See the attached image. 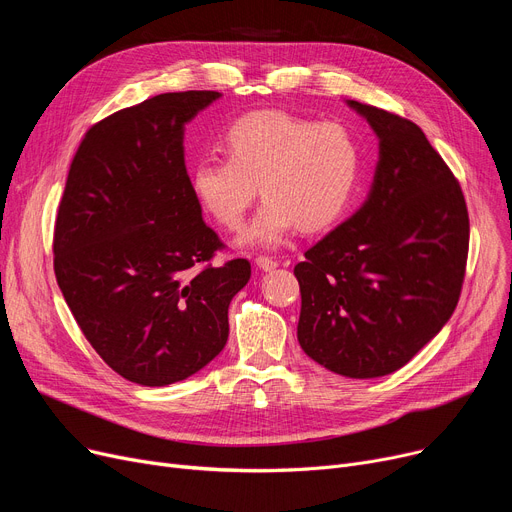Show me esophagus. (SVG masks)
Listing matches in <instances>:
<instances>
[{"instance_id":"obj_1","label":"esophagus","mask_w":512,"mask_h":512,"mask_svg":"<svg viewBox=\"0 0 512 512\" xmlns=\"http://www.w3.org/2000/svg\"><path fill=\"white\" fill-rule=\"evenodd\" d=\"M255 263H257L259 270H263V272H272V270H276V267H278V261H276V259L265 257V255H259V257L255 259Z\"/></svg>"}]
</instances>
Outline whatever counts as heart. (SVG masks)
Masks as SVG:
<instances>
[{"label":"heart","instance_id":"obj_1","mask_svg":"<svg viewBox=\"0 0 512 512\" xmlns=\"http://www.w3.org/2000/svg\"><path fill=\"white\" fill-rule=\"evenodd\" d=\"M222 149L226 159L203 157L193 166L191 188L215 222L238 230L259 184L265 201L242 245L274 249L297 228L311 234L336 226L363 180V145L338 122L251 112L224 130Z\"/></svg>","mask_w":512,"mask_h":512}]
</instances>
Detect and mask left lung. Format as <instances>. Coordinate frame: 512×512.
<instances>
[{"instance_id": "left-lung-1", "label": "left lung", "mask_w": 512, "mask_h": 512, "mask_svg": "<svg viewBox=\"0 0 512 512\" xmlns=\"http://www.w3.org/2000/svg\"><path fill=\"white\" fill-rule=\"evenodd\" d=\"M380 141L363 205L294 267L297 338L344 378H382L407 365L461 297L469 213L459 182L411 120L346 99Z\"/></svg>"}]
</instances>
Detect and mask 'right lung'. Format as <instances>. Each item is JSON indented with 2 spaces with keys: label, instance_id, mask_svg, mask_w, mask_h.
I'll list each match as a JSON object with an SVG mask.
<instances>
[{
  "label": "right lung",
  "instance_id": "obj_1",
  "mask_svg": "<svg viewBox=\"0 0 512 512\" xmlns=\"http://www.w3.org/2000/svg\"><path fill=\"white\" fill-rule=\"evenodd\" d=\"M218 91L155 95L97 122L68 172L53 270L99 357L128 382L168 386L222 353L228 307L251 278L222 249L184 166V126Z\"/></svg>",
  "mask_w": 512,
  "mask_h": 512
}]
</instances>
